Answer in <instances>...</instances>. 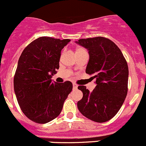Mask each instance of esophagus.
I'll use <instances>...</instances> for the list:
<instances>
[{
    "label": "esophagus",
    "mask_w": 146,
    "mask_h": 146,
    "mask_svg": "<svg viewBox=\"0 0 146 146\" xmlns=\"http://www.w3.org/2000/svg\"><path fill=\"white\" fill-rule=\"evenodd\" d=\"M73 89H77V88H78V86H77V85H76V84H73Z\"/></svg>",
    "instance_id": "34e87169"
}]
</instances>
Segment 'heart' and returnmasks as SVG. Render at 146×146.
Returning a JSON list of instances; mask_svg holds the SVG:
<instances>
[{
    "label": "heart",
    "mask_w": 146,
    "mask_h": 146,
    "mask_svg": "<svg viewBox=\"0 0 146 146\" xmlns=\"http://www.w3.org/2000/svg\"><path fill=\"white\" fill-rule=\"evenodd\" d=\"M82 50H84V48H77L76 49V52H79V51H82Z\"/></svg>",
    "instance_id": "1"
}]
</instances>
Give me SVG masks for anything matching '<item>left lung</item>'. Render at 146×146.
<instances>
[{
	"label": "left lung",
	"instance_id": "8db88e82",
	"mask_svg": "<svg viewBox=\"0 0 146 146\" xmlns=\"http://www.w3.org/2000/svg\"><path fill=\"white\" fill-rule=\"evenodd\" d=\"M76 44L87 48L89 60L86 73L93 75L96 84L92 92L78 86L83 98L77 103L85 117L98 123L109 121L120 110L128 91L129 69L120 48L104 37L79 39Z\"/></svg>",
	"mask_w": 146,
	"mask_h": 146
}]
</instances>
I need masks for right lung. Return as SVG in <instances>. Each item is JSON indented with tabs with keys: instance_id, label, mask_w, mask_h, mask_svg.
I'll list each match as a JSON object with an SVG mask.
<instances>
[{
	"instance_id": "obj_1",
	"label": "right lung",
	"mask_w": 146,
	"mask_h": 146,
	"mask_svg": "<svg viewBox=\"0 0 146 146\" xmlns=\"http://www.w3.org/2000/svg\"><path fill=\"white\" fill-rule=\"evenodd\" d=\"M70 41L40 37L25 48L14 77L17 100L25 115L38 124H46L60 114L73 89L69 81H52L59 69L61 51Z\"/></svg>"
}]
</instances>
